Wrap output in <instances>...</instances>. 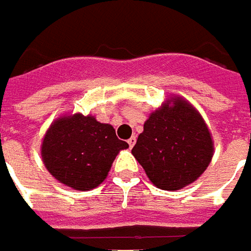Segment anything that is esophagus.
I'll use <instances>...</instances> for the list:
<instances>
[{"mask_svg":"<svg viewBox=\"0 0 251 251\" xmlns=\"http://www.w3.org/2000/svg\"><path fill=\"white\" fill-rule=\"evenodd\" d=\"M135 142H137V137H135V135H132V137L129 138L128 139V145H129V148H132V146L135 145Z\"/></svg>","mask_w":251,"mask_h":251,"instance_id":"obj_1","label":"esophagus"}]
</instances>
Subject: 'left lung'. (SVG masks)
I'll list each match as a JSON object with an SVG mask.
<instances>
[{
	"instance_id": "obj_1",
	"label": "left lung",
	"mask_w": 251,
	"mask_h": 251,
	"mask_svg": "<svg viewBox=\"0 0 251 251\" xmlns=\"http://www.w3.org/2000/svg\"><path fill=\"white\" fill-rule=\"evenodd\" d=\"M132 154L160 189L176 191L196 181L213 157L207 126L195 107L176 99L151 114Z\"/></svg>"
}]
</instances>
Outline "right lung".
<instances>
[{
  "mask_svg": "<svg viewBox=\"0 0 251 251\" xmlns=\"http://www.w3.org/2000/svg\"><path fill=\"white\" fill-rule=\"evenodd\" d=\"M127 148L128 144L116 137L110 124L75 114L52 124L44 137L41 154L45 167L59 182L90 191L105 179L119 151Z\"/></svg>",
  "mask_w": 251,
  "mask_h": 251,
  "instance_id": "obj_1",
  "label": "right lung"
}]
</instances>
